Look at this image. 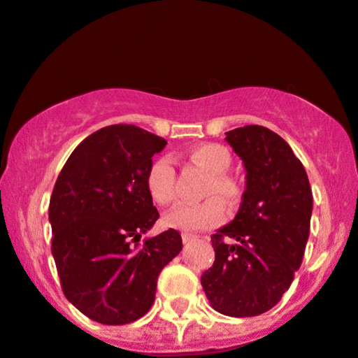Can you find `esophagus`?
Masks as SVG:
<instances>
[{
	"label": "esophagus",
	"mask_w": 358,
	"mask_h": 358,
	"mask_svg": "<svg viewBox=\"0 0 358 358\" xmlns=\"http://www.w3.org/2000/svg\"><path fill=\"white\" fill-rule=\"evenodd\" d=\"M182 240L183 243H190L194 240H197V235H192V233H182Z\"/></svg>",
	"instance_id": "obj_1"
}]
</instances>
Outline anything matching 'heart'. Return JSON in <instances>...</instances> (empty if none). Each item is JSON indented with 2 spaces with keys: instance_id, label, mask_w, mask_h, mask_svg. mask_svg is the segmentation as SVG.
<instances>
[{
  "instance_id": "1",
  "label": "heart",
  "mask_w": 358,
  "mask_h": 358,
  "mask_svg": "<svg viewBox=\"0 0 358 358\" xmlns=\"http://www.w3.org/2000/svg\"><path fill=\"white\" fill-rule=\"evenodd\" d=\"M194 163L201 164L210 173V182L206 189V195H214L208 201L197 204H180L164 216V223L169 228L183 229V231H197L216 227L223 223L227 210L224 204L235 206L242 197V185L233 176L228 175L231 166V156L228 149L220 144H199L190 150ZM145 189L149 197L156 204L168 206L175 201V168L169 156H157L150 161L145 173Z\"/></svg>"
}]
</instances>
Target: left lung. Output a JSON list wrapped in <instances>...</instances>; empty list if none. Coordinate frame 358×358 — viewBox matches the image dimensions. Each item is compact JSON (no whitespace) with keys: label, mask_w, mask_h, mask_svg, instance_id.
<instances>
[{"label":"left lung","mask_w":358,"mask_h":358,"mask_svg":"<svg viewBox=\"0 0 358 358\" xmlns=\"http://www.w3.org/2000/svg\"><path fill=\"white\" fill-rule=\"evenodd\" d=\"M245 166V190L233 221L213 236V268L201 276L210 307L231 317L268 312L302 264L312 216V190L299 157L261 125L227 131Z\"/></svg>","instance_id":"left-lung-1"}]
</instances>
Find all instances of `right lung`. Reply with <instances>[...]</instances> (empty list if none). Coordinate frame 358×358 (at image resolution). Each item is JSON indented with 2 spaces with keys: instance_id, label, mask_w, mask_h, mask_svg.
Wrapping results in <instances>:
<instances>
[{
  "instance_id": "obj_1",
  "label": "right lung",
  "mask_w": 358,
  "mask_h": 358,
  "mask_svg": "<svg viewBox=\"0 0 358 358\" xmlns=\"http://www.w3.org/2000/svg\"><path fill=\"white\" fill-rule=\"evenodd\" d=\"M164 145L135 125L104 127L75 148L52 189L51 252L63 293L101 324L148 314L157 276L182 250L173 228L141 243L159 217L145 173Z\"/></svg>"
}]
</instances>
